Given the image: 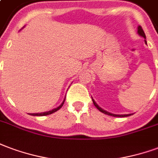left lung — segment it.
Returning <instances> with one entry per match:
<instances>
[{
	"instance_id": "8db88e82",
	"label": "left lung",
	"mask_w": 158,
	"mask_h": 158,
	"mask_svg": "<svg viewBox=\"0 0 158 158\" xmlns=\"http://www.w3.org/2000/svg\"><path fill=\"white\" fill-rule=\"evenodd\" d=\"M137 32H138V34L140 35V36H141V37H143L146 39V35H145L144 33V31L142 30V28H141V26H138V27H137ZM145 43H146V44H147V41L145 40ZM92 100H93V103H94V106L96 107L100 111H101L102 113H104V114H106V115H111V116H115V117H127V116H129V115H131L132 114H127V115H115V114H112V113H110V112L106 111V110H103L102 108H100V106H98L96 104V102L94 101L93 99H92Z\"/></svg>"
}]
</instances>
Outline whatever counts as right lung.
<instances>
[{"mask_svg":"<svg viewBox=\"0 0 158 158\" xmlns=\"http://www.w3.org/2000/svg\"><path fill=\"white\" fill-rule=\"evenodd\" d=\"M64 100H65V99H64V101H63V103H62L60 106H58V107H57V108L53 109V110H49V111H47V112H42V113H32V114H29V115H35V116H43V115H50V114H52V113H54V112H56L57 110H58L59 109L61 108L62 106H63V105H64Z\"/></svg>","mask_w":158,"mask_h":158,"instance_id":"1","label":"right lung"}]
</instances>
